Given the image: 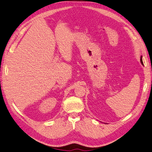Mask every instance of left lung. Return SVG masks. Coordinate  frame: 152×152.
<instances>
[{"label":"left lung","mask_w":152,"mask_h":152,"mask_svg":"<svg viewBox=\"0 0 152 152\" xmlns=\"http://www.w3.org/2000/svg\"><path fill=\"white\" fill-rule=\"evenodd\" d=\"M140 62H141V63H142V64L143 65V62H142V56H141V57H140Z\"/></svg>","instance_id":"8db88e82"}]
</instances>
